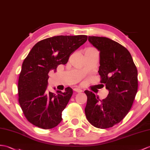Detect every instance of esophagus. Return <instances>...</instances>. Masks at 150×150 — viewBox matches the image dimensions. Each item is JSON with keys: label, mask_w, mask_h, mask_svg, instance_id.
<instances>
[{"label": "esophagus", "mask_w": 150, "mask_h": 150, "mask_svg": "<svg viewBox=\"0 0 150 150\" xmlns=\"http://www.w3.org/2000/svg\"><path fill=\"white\" fill-rule=\"evenodd\" d=\"M74 91L76 93H81V92H82V90L81 89H79V88L74 89Z\"/></svg>", "instance_id": "obj_1"}]
</instances>
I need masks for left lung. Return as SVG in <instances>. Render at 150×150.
Returning a JSON list of instances; mask_svg holds the SVG:
<instances>
[{
	"label": "left lung",
	"mask_w": 150,
	"mask_h": 150,
	"mask_svg": "<svg viewBox=\"0 0 150 150\" xmlns=\"http://www.w3.org/2000/svg\"><path fill=\"white\" fill-rule=\"evenodd\" d=\"M88 40L100 51V82L109 94L100 100L86 90L85 114L92 125L103 129L120 123L129 112L137 92V69L130 52L116 41L99 36H89Z\"/></svg>",
	"instance_id": "8db88e82"
}]
</instances>
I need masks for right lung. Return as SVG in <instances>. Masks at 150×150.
<instances>
[{"label": "right lung", "instance_id": "right-lung-1", "mask_svg": "<svg viewBox=\"0 0 150 150\" xmlns=\"http://www.w3.org/2000/svg\"><path fill=\"white\" fill-rule=\"evenodd\" d=\"M88 40L86 35L57 36L38 42L23 62L18 79V102L30 123L43 129L54 128L62 121V112L73 95L48 92V73L68 62L69 55Z\"/></svg>", "mask_w": 150, "mask_h": 150}]
</instances>
